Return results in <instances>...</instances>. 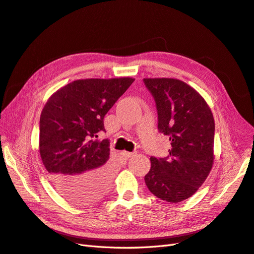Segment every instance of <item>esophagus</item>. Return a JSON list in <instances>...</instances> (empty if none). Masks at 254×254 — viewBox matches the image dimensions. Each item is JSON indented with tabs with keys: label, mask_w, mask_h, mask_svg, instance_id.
<instances>
[{
	"label": "esophagus",
	"mask_w": 254,
	"mask_h": 254,
	"mask_svg": "<svg viewBox=\"0 0 254 254\" xmlns=\"http://www.w3.org/2000/svg\"><path fill=\"white\" fill-rule=\"evenodd\" d=\"M121 153H122L123 157H126V158H131L135 154L134 152H127V151H122Z\"/></svg>",
	"instance_id": "esophagus-1"
}]
</instances>
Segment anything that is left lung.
<instances>
[{"label": "left lung", "instance_id": "left-lung-1", "mask_svg": "<svg viewBox=\"0 0 254 254\" xmlns=\"http://www.w3.org/2000/svg\"><path fill=\"white\" fill-rule=\"evenodd\" d=\"M154 97L158 128L170 136L167 158H150L145 176L149 191L168 203H180L198 190L213 165L214 120L196 90L175 78H144Z\"/></svg>", "mask_w": 254, "mask_h": 254}]
</instances>
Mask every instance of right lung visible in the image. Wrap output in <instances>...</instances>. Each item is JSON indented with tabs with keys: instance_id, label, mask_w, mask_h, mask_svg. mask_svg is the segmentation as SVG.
<instances>
[{
	"instance_id": "obj_1",
	"label": "right lung",
	"mask_w": 254,
	"mask_h": 254,
	"mask_svg": "<svg viewBox=\"0 0 254 254\" xmlns=\"http://www.w3.org/2000/svg\"><path fill=\"white\" fill-rule=\"evenodd\" d=\"M135 79H78L51 95L40 119V154L51 185L75 204L105 194L112 179L109 140L96 139L104 117Z\"/></svg>"
}]
</instances>
